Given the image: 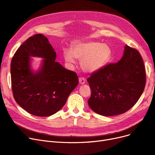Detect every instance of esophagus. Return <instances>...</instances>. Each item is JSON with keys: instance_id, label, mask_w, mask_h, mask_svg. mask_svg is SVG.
Listing matches in <instances>:
<instances>
[{"instance_id": "obj_1", "label": "esophagus", "mask_w": 155, "mask_h": 155, "mask_svg": "<svg viewBox=\"0 0 155 155\" xmlns=\"http://www.w3.org/2000/svg\"><path fill=\"white\" fill-rule=\"evenodd\" d=\"M85 80H86V79H85L84 78L81 77V78H79V83L81 84H83L85 83Z\"/></svg>"}]
</instances>
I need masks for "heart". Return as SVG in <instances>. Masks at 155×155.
<instances>
[{"label":"heart","mask_w":155,"mask_h":155,"mask_svg":"<svg viewBox=\"0 0 155 155\" xmlns=\"http://www.w3.org/2000/svg\"><path fill=\"white\" fill-rule=\"evenodd\" d=\"M64 59L70 65L76 63V58L81 60V67L87 72L94 73L103 68L111 61L112 51L106 44L86 41L74 46L71 51L65 50Z\"/></svg>","instance_id":"1"}]
</instances>
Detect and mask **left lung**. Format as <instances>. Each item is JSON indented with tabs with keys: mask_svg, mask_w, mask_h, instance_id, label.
<instances>
[{
	"mask_svg": "<svg viewBox=\"0 0 155 155\" xmlns=\"http://www.w3.org/2000/svg\"><path fill=\"white\" fill-rule=\"evenodd\" d=\"M146 80L140 54L126 45L123 56L118 62L105 66L87 79L92 90L88 104L94 112L101 115L124 114L140 97Z\"/></svg>",
	"mask_w": 155,
	"mask_h": 155,
	"instance_id": "obj_1",
	"label": "left lung"
}]
</instances>
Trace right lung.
Returning <instances> with one entry per match:
<instances>
[{
	"mask_svg": "<svg viewBox=\"0 0 155 155\" xmlns=\"http://www.w3.org/2000/svg\"><path fill=\"white\" fill-rule=\"evenodd\" d=\"M44 58L38 71L30 67V57ZM56 53L47 37L31 36L20 46L11 63V78L16 102L30 114L48 117L65 105L78 84L77 74L55 61Z\"/></svg>",
	"mask_w": 155,
	"mask_h": 155,
	"instance_id": "right-lung-1",
	"label": "right lung"
}]
</instances>
